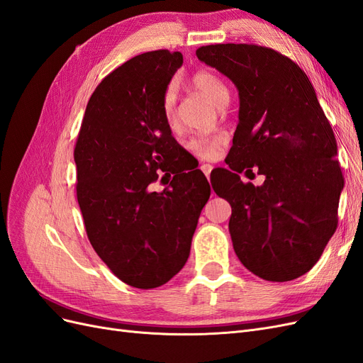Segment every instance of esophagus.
Listing matches in <instances>:
<instances>
[{
    "label": "esophagus",
    "mask_w": 363,
    "mask_h": 363,
    "mask_svg": "<svg viewBox=\"0 0 363 363\" xmlns=\"http://www.w3.org/2000/svg\"><path fill=\"white\" fill-rule=\"evenodd\" d=\"M212 164H208V163H201V167H200V169L204 172V175L208 179V175H211V171H212Z\"/></svg>",
    "instance_id": "obj_1"
}]
</instances>
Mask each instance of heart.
I'll return each instance as SVG.
<instances>
[{
	"instance_id": "heart-1",
	"label": "heart",
	"mask_w": 363,
	"mask_h": 363,
	"mask_svg": "<svg viewBox=\"0 0 363 363\" xmlns=\"http://www.w3.org/2000/svg\"><path fill=\"white\" fill-rule=\"evenodd\" d=\"M191 84L201 96H204L207 101H211L216 107H224L228 100L230 94L225 83L219 79V77L213 72L208 71H199L192 75ZM179 94L175 84H169L167 91L163 94V115L167 118L168 123L172 125L177 121V112H179ZM225 144V136L223 133H215L211 136H200L195 138L189 142V150L203 159H211Z\"/></svg>"
}]
</instances>
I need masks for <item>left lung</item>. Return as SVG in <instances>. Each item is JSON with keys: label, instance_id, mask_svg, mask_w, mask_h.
Masks as SVG:
<instances>
[{"label": "left lung", "instance_id": "obj_1", "mask_svg": "<svg viewBox=\"0 0 363 363\" xmlns=\"http://www.w3.org/2000/svg\"><path fill=\"white\" fill-rule=\"evenodd\" d=\"M196 57L235 83L239 123L216 195L232 206L228 230L242 265L268 281L309 271L337 225L344 188L333 130L304 71L267 47L216 43ZM258 167L262 186L238 174Z\"/></svg>", "mask_w": 363, "mask_h": 363}]
</instances>
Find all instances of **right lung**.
Instances as JSON below:
<instances>
[{
  "instance_id": "1",
  "label": "right lung",
  "mask_w": 363,
  "mask_h": 363,
  "mask_svg": "<svg viewBox=\"0 0 363 363\" xmlns=\"http://www.w3.org/2000/svg\"><path fill=\"white\" fill-rule=\"evenodd\" d=\"M182 63V52L157 50L108 74L87 103L74 150L87 238L115 276L139 289L162 286L184 267L211 196L163 115V94ZM160 169L174 177L151 193Z\"/></svg>"
}]
</instances>
